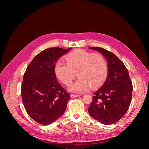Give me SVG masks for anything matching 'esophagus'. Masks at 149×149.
I'll use <instances>...</instances> for the list:
<instances>
[{"instance_id": "34e87169", "label": "esophagus", "mask_w": 149, "mask_h": 149, "mask_svg": "<svg viewBox=\"0 0 149 149\" xmlns=\"http://www.w3.org/2000/svg\"><path fill=\"white\" fill-rule=\"evenodd\" d=\"M80 95H75V94H71V98H76V97H79Z\"/></svg>"}]
</instances>
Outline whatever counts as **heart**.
Wrapping results in <instances>:
<instances>
[{
	"mask_svg": "<svg viewBox=\"0 0 149 149\" xmlns=\"http://www.w3.org/2000/svg\"><path fill=\"white\" fill-rule=\"evenodd\" d=\"M58 59L54 70L55 77L65 86L72 82L75 72L79 78L69 87L75 93L87 91L91 86L95 88L105 81L108 74V65L105 58L98 53L91 54L82 49L75 50L65 57Z\"/></svg>",
	"mask_w": 149,
	"mask_h": 149,
	"instance_id": "obj_1",
	"label": "heart"
}]
</instances>
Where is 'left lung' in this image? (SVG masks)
<instances>
[{
	"mask_svg": "<svg viewBox=\"0 0 149 149\" xmlns=\"http://www.w3.org/2000/svg\"><path fill=\"white\" fill-rule=\"evenodd\" d=\"M89 49L105 57L108 74L102 86L94 93L88 111L95 120L110 125L120 120L128 110L132 97V82L128 70L115 54L100 47Z\"/></svg>",
	"mask_w": 149,
	"mask_h": 149,
	"instance_id": "8db88e82",
	"label": "left lung"
}]
</instances>
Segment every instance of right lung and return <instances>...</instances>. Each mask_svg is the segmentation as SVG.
<instances>
[{
    "mask_svg": "<svg viewBox=\"0 0 149 149\" xmlns=\"http://www.w3.org/2000/svg\"><path fill=\"white\" fill-rule=\"evenodd\" d=\"M72 48H50L38 54L24 75L21 95L28 115L37 123L48 125L65 111L70 94L58 82L54 65Z\"/></svg>",
    "mask_w": 149,
    "mask_h": 149,
    "instance_id": "obj_1",
    "label": "right lung"
}]
</instances>
